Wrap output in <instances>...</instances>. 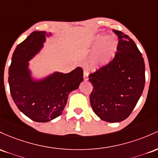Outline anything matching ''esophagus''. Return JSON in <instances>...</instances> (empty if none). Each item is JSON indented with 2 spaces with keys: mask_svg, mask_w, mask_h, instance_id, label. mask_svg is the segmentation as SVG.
Wrapping results in <instances>:
<instances>
[{
  "mask_svg": "<svg viewBox=\"0 0 158 158\" xmlns=\"http://www.w3.org/2000/svg\"><path fill=\"white\" fill-rule=\"evenodd\" d=\"M88 71L86 69H84V80L85 81H87L89 80V77H88Z\"/></svg>",
  "mask_w": 158,
  "mask_h": 158,
  "instance_id": "esophagus-1",
  "label": "esophagus"
}]
</instances>
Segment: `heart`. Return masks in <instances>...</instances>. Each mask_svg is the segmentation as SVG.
<instances>
[{"label": "heart", "mask_w": 158, "mask_h": 158, "mask_svg": "<svg viewBox=\"0 0 158 158\" xmlns=\"http://www.w3.org/2000/svg\"><path fill=\"white\" fill-rule=\"evenodd\" d=\"M95 46L96 47L95 63L98 67H104L110 63L117 51V44L110 37L102 39V36H97Z\"/></svg>", "instance_id": "obj_1"}]
</instances>
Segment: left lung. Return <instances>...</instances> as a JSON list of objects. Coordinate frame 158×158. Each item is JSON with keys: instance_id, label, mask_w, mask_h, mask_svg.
Returning <instances> with one entry per match:
<instances>
[{"instance_id": "obj_1", "label": "left lung", "mask_w": 158, "mask_h": 158, "mask_svg": "<svg viewBox=\"0 0 158 158\" xmlns=\"http://www.w3.org/2000/svg\"><path fill=\"white\" fill-rule=\"evenodd\" d=\"M113 60L89 75L94 86L89 101L94 113L108 122L125 120L135 107L145 86V63L135 42L122 31Z\"/></svg>"}]
</instances>
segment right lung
<instances>
[{
	"label": "right lung",
	"instance_id": "1",
	"mask_svg": "<svg viewBox=\"0 0 158 158\" xmlns=\"http://www.w3.org/2000/svg\"><path fill=\"white\" fill-rule=\"evenodd\" d=\"M51 33L34 31L19 44L9 68V85L14 102L21 112L37 122H47L60 116L70 93L84 81V71L77 67L69 73L55 72L42 79L32 77L30 60L40 53Z\"/></svg>",
	"mask_w": 158,
	"mask_h": 158
}]
</instances>
